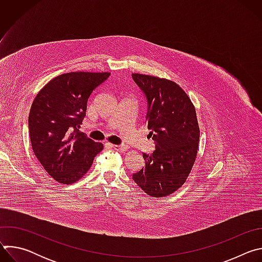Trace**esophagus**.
<instances>
[{"mask_svg": "<svg viewBox=\"0 0 262 262\" xmlns=\"http://www.w3.org/2000/svg\"><path fill=\"white\" fill-rule=\"evenodd\" d=\"M111 147H113L116 150H119L121 152H124L126 150V147L122 146V145H111Z\"/></svg>", "mask_w": 262, "mask_h": 262, "instance_id": "34e87169", "label": "esophagus"}]
</instances>
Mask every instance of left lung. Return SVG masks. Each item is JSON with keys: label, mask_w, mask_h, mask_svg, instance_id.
Returning <instances> with one entry per match:
<instances>
[{"label": "left lung", "mask_w": 262, "mask_h": 262, "mask_svg": "<svg viewBox=\"0 0 262 262\" xmlns=\"http://www.w3.org/2000/svg\"><path fill=\"white\" fill-rule=\"evenodd\" d=\"M147 99L146 124L156 150L143 154L145 166L133 174L149 196L160 198L177 191L188 178L198 151L200 129L190 97L174 82L133 73Z\"/></svg>", "instance_id": "obj_1"}]
</instances>
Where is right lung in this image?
<instances>
[{
  "mask_svg": "<svg viewBox=\"0 0 262 262\" xmlns=\"http://www.w3.org/2000/svg\"><path fill=\"white\" fill-rule=\"evenodd\" d=\"M110 72H67L50 81L36 95L29 114L33 151L58 182L71 184L90 169L103 145L79 130L92 91Z\"/></svg>",
  "mask_w": 262,
  "mask_h": 262,
  "instance_id": "1",
  "label": "right lung"
}]
</instances>
